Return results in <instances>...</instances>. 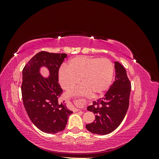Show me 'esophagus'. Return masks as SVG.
<instances>
[{
	"label": "esophagus",
	"instance_id": "34e87169",
	"mask_svg": "<svg viewBox=\"0 0 159 159\" xmlns=\"http://www.w3.org/2000/svg\"><path fill=\"white\" fill-rule=\"evenodd\" d=\"M68 103L70 105V107H71V109H72V111H73L74 112H76V111H80V109H78V108H76V107H75L74 105H72L71 104V103L70 102H68Z\"/></svg>",
	"mask_w": 159,
	"mask_h": 159
}]
</instances>
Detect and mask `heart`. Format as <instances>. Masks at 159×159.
Wrapping results in <instances>:
<instances>
[{
	"label": "heart",
	"mask_w": 159,
	"mask_h": 159,
	"mask_svg": "<svg viewBox=\"0 0 159 159\" xmlns=\"http://www.w3.org/2000/svg\"><path fill=\"white\" fill-rule=\"evenodd\" d=\"M113 73L114 66L109 59L81 56L71 59L68 66L61 67L58 79L61 88L68 91L78 85L81 78L82 84L67 93L68 96L93 94L98 97L109 89Z\"/></svg>",
	"instance_id": "obj_1"
}]
</instances>
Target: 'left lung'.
I'll list each match as a JSON object with an SVG mask.
<instances>
[{
    "label": "left lung",
    "mask_w": 159,
    "mask_h": 159,
    "mask_svg": "<svg viewBox=\"0 0 159 159\" xmlns=\"http://www.w3.org/2000/svg\"><path fill=\"white\" fill-rule=\"evenodd\" d=\"M115 81L106 94L87 108L95 114V121L85 125L92 133L107 134L115 131L123 121L129 108L131 82L125 69L119 62H115Z\"/></svg>",
    "instance_id": "1"
}]
</instances>
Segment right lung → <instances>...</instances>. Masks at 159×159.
I'll return each mask as SVG.
<instances>
[{
  "mask_svg": "<svg viewBox=\"0 0 159 159\" xmlns=\"http://www.w3.org/2000/svg\"><path fill=\"white\" fill-rule=\"evenodd\" d=\"M66 57V54L40 52L32 57L22 70L24 105L31 121L46 133L64 131L68 117L73 113L64 102L58 100L63 91L58 83V71ZM42 66L49 71L47 78L40 73Z\"/></svg>",
  "mask_w": 159,
  "mask_h": 159,
  "instance_id": "add662e5",
  "label": "right lung"
}]
</instances>
